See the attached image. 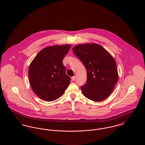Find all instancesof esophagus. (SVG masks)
Returning a JSON list of instances; mask_svg holds the SVG:
<instances>
[{"instance_id":"esophagus-1","label":"esophagus","mask_w":145,"mask_h":145,"mask_svg":"<svg viewBox=\"0 0 145 145\" xmlns=\"http://www.w3.org/2000/svg\"><path fill=\"white\" fill-rule=\"evenodd\" d=\"M72 81H73V82L75 81V76H73L72 77Z\"/></svg>"}]
</instances>
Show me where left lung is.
<instances>
[{"mask_svg": "<svg viewBox=\"0 0 145 145\" xmlns=\"http://www.w3.org/2000/svg\"><path fill=\"white\" fill-rule=\"evenodd\" d=\"M73 51L87 72L86 83L81 86L84 96L95 102L107 98L118 80L117 65L113 57L95 43L78 44Z\"/></svg>", "mask_w": 145, "mask_h": 145, "instance_id": "left-lung-1", "label": "left lung"}]
</instances>
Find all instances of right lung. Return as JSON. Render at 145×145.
<instances>
[{"label": "right lung", "instance_id": "right-lung-1", "mask_svg": "<svg viewBox=\"0 0 145 145\" xmlns=\"http://www.w3.org/2000/svg\"><path fill=\"white\" fill-rule=\"evenodd\" d=\"M70 48V44L46 47L31 62L28 71L29 83L35 93L42 99L55 101L68 88L71 78L66 74L62 60Z\"/></svg>", "mask_w": 145, "mask_h": 145}]
</instances>
